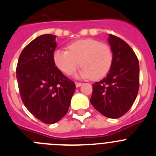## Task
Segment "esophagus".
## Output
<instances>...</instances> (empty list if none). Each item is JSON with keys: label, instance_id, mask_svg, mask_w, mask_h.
Wrapping results in <instances>:
<instances>
[{"label": "esophagus", "instance_id": "obj_1", "mask_svg": "<svg viewBox=\"0 0 156 156\" xmlns=\"http://www.w3.org/2000/svg\"><path fill=\"white\" fill-rule=\"evenodd\" d=\"M75 84H76V87H80L81 85H82V83H79V82H76Z\"/></svg>", "mask_w": 156, "mask_h": 156}]
</instances>
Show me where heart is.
Segmentation results:
<instances>
[{
	"mask_svg": "<svg viewBox=\"0 0 156 156\" xmlns=\"http://www.w3.org/2000/svg\"><path fill=\"white\" fill-rule=\"evenodd\" d=\"M53 59L58 68L68 75L73 73L80 64L83 68L80 76L82 78L99 80L109 72L114 55L108 44L86 38L70 44L68 50H56Z\"/></svg>",
	"mask_w": 156,
	"mask_h": 156,
	"instance_id": "b5f03b06",
	"label": "heart"
}]
</instances>
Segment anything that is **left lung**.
Returning <instances> with one entry per match:
<instances>
[{
    "mask_svg": "<svg viewBox=\"0 0 156 156\" xmlns=\"http://www.w3.org/2000/svg\"><path fill=\"white\" fill-rule=\"evenodd\" d=\"M113 63L104 79L93 84L90 103L105 116L117 119L131 108L139 90V62L127 43L110 34Z\"/></svg>",
    "mask_w": 156,
    "mask_h": 156,
    "instance_id": "1",
    "label": "left lung"
}]
</instances>
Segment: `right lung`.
Instances as JSON below:
<instances>
[{
	"label": "right lung",
	"mask_w": 156,
	"mask_h": 156,
	"mask_svg": "<svg viewBox=\"0 0 156 156\" xmlns=\"http://www.w3.org/2000/svg\"><path fill=\"white\" fill-rule=\"evenodd\" d=\"M56 36L44 34L25 47L16 67V78L24 105L46 124L55 123L67 113L76 89L73 81L55 66Z\"/></svg>",
	"instance_id": "obj_1"
}]
</instances>
